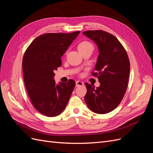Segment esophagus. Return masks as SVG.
<instances>
[{"label": "esophagus", "instance_id": "1", "mask_svg": "<svg viewBox=\"0 0 153 153\" xmlns=\"http://www.w3.org/2000/svg\"><path fill=\"white\" fill-rule=\"evenodd\" d=\"M84 85V83L81 81H76V87H79V86H82Z\"/></svg>", "mask_w": 153, "mask_h": 153}]
</instances>
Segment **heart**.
I'll return each mask as SVG.
<instances>
[{
	"mask_svg": "<svg viewBox=\"0 0 153 153\" xmlns=\"http://www.w3.org/2000/svg\"><path fill=\"white\" fill-rule=\"evenodd\" d=\"M92 44L90 43L89 42H87V41H84V42H82L81 43H80L78 45V50H81V49H84L89 46H91Z\"/></svg>",
	"mask_w": 153,
	"mask_h": 153,
	"instance_id": "obj_1",
	"label": "heart"
}]
</instances>
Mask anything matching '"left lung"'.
<instances>
[{
	"label": "left lung",
	"instance_id": "left-lung-1",
	"mask_svg": "<svg viewBox=\"0 0 153 153\" xmlns=\"http://www.w3.org/2000/svg\"><path fill=\"white\" fill-rule=\"evenodd\" d=\"M83 34L98 47L99 55L92 75L98 76L100 85L85 83V103L92 112L105 114L121 103L126 91L129 75V61L126 50L114 36L103 30H88Z\"/></svg>",
	"mask_w": 153,
	"mask_h": 153
}]
</instances>
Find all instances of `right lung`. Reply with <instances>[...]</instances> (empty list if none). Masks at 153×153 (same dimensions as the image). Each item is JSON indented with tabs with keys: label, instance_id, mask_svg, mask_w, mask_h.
Segmentation results:
<instances>
[{
	"label": "right lung",
	"instance_id": "obj_1",
	"mask_svg": "<svg viewBox=\"0 0 153 153\" xmlns=\"http://www.w3.org/2000/svg\"><path fill=\"white\" fill-rule=\"evenodd\" d=\"M80 31L47 33L36 38L26 50L22 61L27 93L35 108L46 116L55 117L65 109L75 82L54 80V71L62 66L61 57Z\"/></svg>",
	"mask_w": 153,
	"mask_h": 153
}]
</instances>
